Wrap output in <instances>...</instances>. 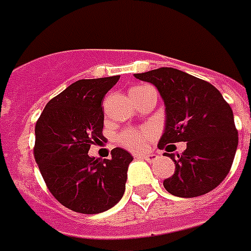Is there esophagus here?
Segmentation results:
<instances>
[{"instance_id": "obj_1", "label": "esophagus", "mask_w": 251, "mask_h": 251, "mask_svg": "<svg viewBox=\"0 0 251 251\" xmlns=\"http://www.w3.org/2000/svg\"><path fill=\"white\" fill-rule=\"evenodd\" d=\"M135 157L143 158V160H147L148 162H153V161L157 160L158 156L154 153H139V154H135Z\"/></svg>"}]
</instances>
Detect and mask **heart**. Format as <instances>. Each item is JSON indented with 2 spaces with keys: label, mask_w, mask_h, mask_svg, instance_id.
I'll return each mask as SVG.
<instances>
[{
  "label": "heart",
  "mask_w": 251,
  "mask_h": 251,
  "mask_svg": "<svg viewBox=\"0 0 251 251\" xmlns=\"http://www.w3.org/2000/svg\"><path fill=\"white\" fill-rule=\"evenodd\" d=\"M146 87L148 86L147 85H140V86L132 87L131 90H130L131 97L134 94L139 93L143 89H146ZM148 139H150V134L144 131V130H124L117 136V142H119L120 146L125 147V148H127L130 151H139L146 144V142Z\"/></svg>",
  "instance_id": "1"
}]
</instances>
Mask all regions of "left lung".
<instances>
[{
	"label": "left lung",
	"mask_w": 251,
	"mask_h": 251,
	"mask_svg": "<svg viewBox=\"0 0 251 251\" xmlns=\"http://www.w3.org/2000/svg\"><path fill=\"white\" fill-rule=\"evenodd\" d=\"M134 76L153 83L165 101L166 124L158 148L175 164L165 189L178 197L213 191L231 170L237 150L232 108L217 87L179 69L165 67ZM178 141H187V148L175 156L170 148Z\"/></svg>",
	"instance_id": "obj_1"
}]
</instances>
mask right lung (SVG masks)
I'll use <instances>...</instances> for the list:
<instances>
[{
	"label": "right lung",
	"instance_id": "add662e5",
	"mask_svg": "<svg viewBox=\"0 0 251 251\" xmlns=\"http://www.w3.org/2000/svg\"><path fill=\"white\" fill-rule=\"evenodd\" d=\"M120 76L78 79L52 98L36 122L34 160L52 196L81 214L111 209L125 192L132 156L113 148L111 160L90 157L103 136V100Z\"/></svg>",
	"mask_w": 251,
	"mask_h": 251
}]
</instances>
